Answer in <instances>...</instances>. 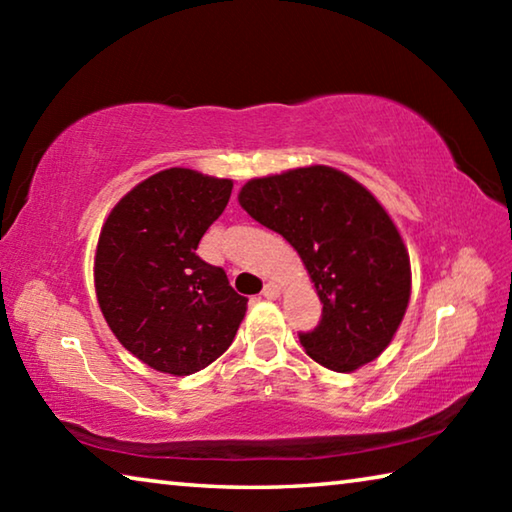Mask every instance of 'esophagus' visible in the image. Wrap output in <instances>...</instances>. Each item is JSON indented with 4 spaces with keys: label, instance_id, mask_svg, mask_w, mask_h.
<instances>
[{
    "label": "esophagus",
    "instance_id": "esophagus-1",
    "mask_svg": "<svg viewBox=\"0 0 512 512\" xmlns=\"http://www.w3.org/2000/svg\"><path fill=\"white\" fill-rule=\"evenodd\" d=\"M262 296L266 300H277V298H280V287H277L275 282H266L264 289H262Z\"/></svg>",
    "mask_w": 512,
    "mask_h": 512
}]
</instances>
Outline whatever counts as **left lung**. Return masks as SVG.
<instances>
[{
  "mask_svg": "<svg viewBox=\"0 0 512 512\" xmlns=\"http://www.w3.org/2000/svg\"><path fill=\"white\" fill-rule=\"evenodd\" d=\"M239 205L298 250L323 302L300 345L320 366L352 372L377 359L411 298L409 253L391 216L366 187L314 164L253 178Z\"/></svg>",
  "mask_w": 512,
  "mask_h": 512,
  "instance_id": "8db88e82",
  "label": "left lung"
}]
</instances>
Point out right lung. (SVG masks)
<instances>
[{
	"label": "right lung",
	"instance_id": "1",
	"mask_svg": "<svg viewBox=\"0 0 512 512\" xmlns=\"http://www.w3.org/2000/svg\"><path fill=\"white\" fill-rule=\"evenodd\" d=\"M232 180L173 167L112 207L94 255V289L112 334L153 370L192 375L230 348L248 298L196 255Z\"/></svg>",
	"mask_w": 512,
	"mask_h": 512
}]
</instances>
